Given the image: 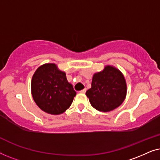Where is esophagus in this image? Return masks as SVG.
<instances>
[{"label":"esophagus","instance_id":"34e87169","mask_svg":"<svg viewBox=\"0 0 160 160\" xmlns=\"http://www.w3.org/2000/svg\"><path fill=\"white\" fill-rule=\"evenodd\" d=\"M86 91H87V89H82V90H81L79 92L80 93H85V92H86Z\"/></svg>","mask_w":160,"mask_h":160}]
</instances>
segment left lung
<instances>
[{"mask_svg": "<svg viewBox=\"0 0 160 160\" xmlns=\"http://www.w3.org/2000/svg\"><path fill=\"white\" fill-rule=\"evenodd\" d=\"M126 93L123 75L119 70L108 65L102 71L94 74L92 87L86 95L92 107L98 111L108 112L123 102Z\"/></svg>", "mask_w": 160, "mask_h": 160, "instance_id": "8db88e82", "label": "left lung"}]
</instances>
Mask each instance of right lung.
Segmentation results:
<instances>
[{
	"instance_id": "add662e5",
	"label": "right lung",
	"mask_w": 160,
	"mask_h": 160,
	"mask_svg": "<svg viewBox=\"0 0 160 160\" xmlns=\"http://www.w3.org/2000/svg\"><path fill=\"white\" fill-rule=\"evenodd\" d=\"M34 101L45 112L58 115L71 106L76 92L64 72L55 64H45L35 72L31 82Z\"/></svg>"
}]
</instances>
